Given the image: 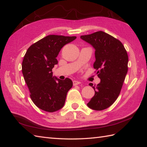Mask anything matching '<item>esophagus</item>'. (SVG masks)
I'll return each mask as SVG.
<instances>
[{"mask_svg":"<svg viewBox=\"0 0 147 147\" xmlns=\"http://www.w3.org/2000/svg\"><path fill=\"white\" fill-rule=\"evenodd\" d=\"M82 83H81L80 82H78V81H73V85H79V84H81Z\"/></svg>","mask_w":147,"mask_h":147,"instance_id":"obj_1","label":"esophagus"}]
</instances>
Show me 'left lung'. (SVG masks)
I'll list each match as a JSON object with an SVG mask.
<instances>
[{"label": "left lung", "mask_w": 147, "mask_h": 147, "mask_svg": "<svg viewBox=\"0 0 147 147\" xmlns=\"http://www.w3.org/2000/svg\"><path fill=\"white\" fill-rule=\"evenodd\" d=\"M81 38L91 44L95 49L93 67L97 71L100 83L95 86V95L87 104L95 111H102L110 107L119 95L128 67V55L119 40L102 31Z\"/></svg>", "instance_id": "1"}]
</instances>
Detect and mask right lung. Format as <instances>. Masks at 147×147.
Wrapping results in <instances>:
<instances>
[{
    "label": "right lung",
    "instance_id": "right-lung-1",
    "mask_svg": "<svg viewBox=\"0 0 147 147\" xmlns=\"http://www.w3.org/2000/svg\"><path fill=\"white\" fill-rule=\"evenodd\" d=\"M76 36L51 35L28 49L22 62V73L34 104L43 111L55 112L63 107L67 93L73 86L68 78L64 80L52 76V68L63 47Z\"/></svg>",
    "mask_w": 147,
    "mask_h": 147
}]
</instances>
